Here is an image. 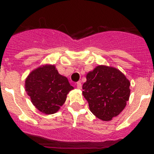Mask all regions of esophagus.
I'll list each match as a JSON object with an SVG mask.
<instances>
[{
  "label": "esophagus",
  "instance_id": "esophagus-1",
  "mask_svg": "<svg viewBox=\"0 0 154 154\" xmlns=\"http://www.w3.org/2000/svg\"><path fill=\"white\" fill-rule=\"evenodd\" d=\"M76 86H77V89H82V84L81 82H77V84H76Z\"/></svg>",
  "mask_w": 154,
  "mask_h": 154
}]
</instances>
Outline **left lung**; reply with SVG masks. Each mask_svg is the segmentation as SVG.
Returning a JSON list of instances; mask_svg holds the SVG:
<instances>
[{"label": "left lung", "instance_id": "obj_1", "mask_svg": "<svg viewBox=\"0 0 154 154\" xmlns=\"http://www.w3.org/2000/svg\"><path fill=\"white\" fill-rule=\"evenodd\" d=\"M130 82L116 68L98 65L86 75L82 95L89 109L97 118L109 121L126 106L130 96Z\"/></svg>", "mask_w": 154, "mask_h": 154}]
</instances>
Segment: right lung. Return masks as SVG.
Masks as SVG:
<instances>
[{"mask_svg":"<svg viewBox=\"0 0 154 154\" xmlns=\"http://www.w3.org/2000/svg\"><path fill=\"white\" fill-rule=\"evenodd\" d=\"M25 91L37 109L46 115L54 114L65 103L73 88L65 76L58 73L55 65H40L25 79Z\"/></svg>","mask_w":154,"mask_h":154,"instance_id":"1","label":"right lung"}]
</instances>
